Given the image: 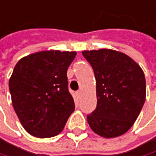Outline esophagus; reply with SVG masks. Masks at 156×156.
Instances as JSON below:
<instances>
[{"label": "esophagus", "instance_id": "1", "mask_svg": "<svg viewBox=\"0 0 156 156\" xmlns=\"http://www.w3.org/2000/svg\"><path fill=\"white\" fill-rule=\"evenodd\" d=\"M76 94H77V95H78V97H79V96H80V94H81V91H80V90H78V91H77V93H76Z\"/></svg>", "mask_w": 156, "mask_h": 156}]
</instances>
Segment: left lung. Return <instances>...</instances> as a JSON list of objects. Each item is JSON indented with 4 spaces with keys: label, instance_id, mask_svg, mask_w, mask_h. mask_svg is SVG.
I'll return each instance as SVG.
<instances>
[{
    "label": "left lung",
    "instance_id": "8db88e82",
    "mask_svg": "<svg viewBox=\"0 0 156 156\" xmlns=\"http://www.w3.org/2000/svg\"><path fill=\"white\" fill-rule=\"evenodd\" d=\"M96 79L97 105L87 122L97 135L112 138L134 124L146 101V78L140 66L115 50L83 51Z\"/></svg>",
    "mask_w": 156,
    "mask_h": 156
}]
</instances>
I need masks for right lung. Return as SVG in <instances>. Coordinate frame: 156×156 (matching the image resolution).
Listing matches in <instances>:
<instances>
[{
	"label": "right lung",
	"mask_w": 156,
	"mask_h": 156,
	"mask_svg": "<svg viewBox=\"0 0 156 156\" xmlns=\"http://www.w3.org/2000/svg\"><path fill=\"white\" fill-rule=\"evenodd\" d=\"M76 51H42L20 59L9 80L12 105L30 135L60 134L75 104L68 89L67 70Z\"/></svg>",
	"instance_id": "obj_1"
}]
</instances>
